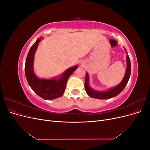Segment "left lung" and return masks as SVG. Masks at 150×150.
Listing matches in <instances>:
<instances>
[{"instance_id":"8db88e82","label":"left lung","mask_w":150,"mask_h":150,"mask_svg":"<svg viewBox=\"0 0 150 150\" xmlns=\"http://www.w3.org/2000/svg\"><path fill=\"white\" fill-rule=\"evenodd\" d=\"M125 52L126 54V69L125 75L124 76L123 79H122L121 83L117 84V86H115L112 88L109 89L104 91H97L94 90L89 85V76L88 75V72L86 73V79H85V83H84V87L86 93L88 94L89 96L95 99H108L112 98H114L117 96L120 93L122 92V91L125 89L126 84H128L129 79L130 78L131 74V62H130V59L129 56L128 55V52L126 49L125 48Z\"/></svg>"}]
</instances>
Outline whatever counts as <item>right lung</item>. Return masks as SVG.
I'll list each match as a JSON object with an SVG mask.
<instances>
[{
    "label": "right lung",
    "instance_id": "right-lung-1",
    "mask_svg": "<svg viewBox=\"0 0 150 150\" xmlns=\"http://www.w3.org/2000/svg\"><path fill=\"white\" fill-rule=\"evenodd\" d=\"M41 38H39L33 45L28 52L25 64V74L30 87L39 96L46 100H52L62 96L66 87V83L71 75L78 66L68 68L64 72L51 79L39 78L34 71V55Z\"/></svg>",
    "mask_w": 150,
    "mask_h": 150
}]
</instances>
